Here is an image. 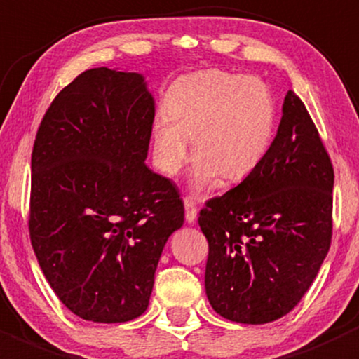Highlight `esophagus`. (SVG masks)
Listing matches in <instances>:
<instances>
[{
	"label": "esophagus",
	"mask_w": 359,
	"mask_h": 359,
	"mask_svg": "<svg viewBox=\"0 0 359 359\" xmlns=\"http://www.w3.org/2000/svg\"><path fill=\"white\" fill-rule=\"evenodd\" d=\"M184 208H186V220L189 224H193L196 220V203H194L193 198H184Z\"/></svg>",
	"instance_id": "esophagus-1"
}]
</instances>
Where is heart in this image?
Wrapping results in <instances>:
<instances>
[{
	"mask_svg": "<svg viewBox=\"0 0 359 359\" xmlns=\"http://www.w3.org/2000/svg\"><path fill=\"white\" fill-rule=\"evenodd\" d=\"M166 118L153 123L154 163L166 175L196 154L193 184L206 187L219 175L241 180L262 163L274 135L276 109L264 83L222 71L186 76L165 100Z\"/></svg>",
	"mask_w": 359,
	"mask_h": 359,
	"instance_id": "1",
	"label": "heart"
}]
</instances>
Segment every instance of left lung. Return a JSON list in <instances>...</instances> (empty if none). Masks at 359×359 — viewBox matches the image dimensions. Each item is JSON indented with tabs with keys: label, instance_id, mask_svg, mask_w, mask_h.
Returning a JSON list of instances; mask_svg holds the SVG:
<instances>
[{
	"label": "left lung",
	"instance_id": "8db88e82",
	"mask_svg": "<svg viewBox=\"0 0 359 359\" xmlns=\"http://www.w3.org/2000/svg\"><path fill=\"white\" fill-rule=\"evenodd\" d=\"M334 166L302 100L288 90L266 158L200 212L205 288L226 320L264 325L309 290L332 243Z\"/></svg>",
	"mask_w": 359,
	"mask_h": 359
}]
</instances>
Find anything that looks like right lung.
<instances>
[{
    "label": "right lung",
    "instance_id": "right-lung-1",
    "mask_svg": "<svg viewBox=\"0 0 359 359\" xmlns=\"http://www.w3.org/2000/svg\"><path fill=\"white\" fill-rule=\"evenodd\" d=\"M153 121L142 74L95 67L60 90L36 133L31 245L60 302L86 321L139 318L184 224L175 184L146 166Z\"/></svg>",
    "mask_w": 359,
    "mask_h": 359
}]
</instances>
